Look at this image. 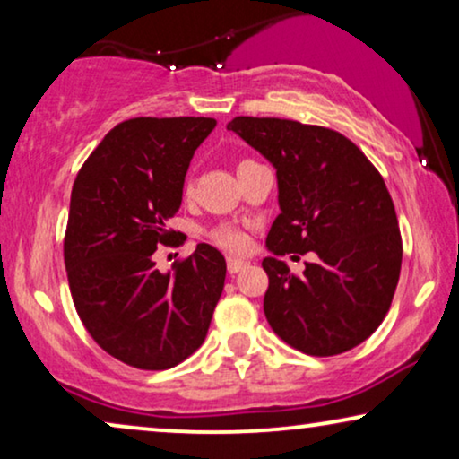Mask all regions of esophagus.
Wrapping results in <instances>:
<instances>
[{"instance_id":"obj_1","label":"esophagus","mask_w":459,"mask_h":459,"mask_svg":"<svg viewBox=\"0 0 459 459\" xmlns=\"http://www.w3.org/2000/svg\"><path fill=\"white\" fill-rule=\"evenodd\" d=\"M244 267H248V261L238 259V256H228V272H230V273L242 272Z\"/></svg>"}]
</instances>
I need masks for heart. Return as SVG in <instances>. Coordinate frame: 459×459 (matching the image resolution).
I'll return each instance as SVG.
<instances>
[{"mask_svg": "<svg viewBox=\"0 0 459 459\" xmlns=\"http://www.w3.org/2000/svg\"><path fill=\"white\" fill-rule=\"evenodd\" d=\"M212 240L230 250H244L248 247V238L244 231L236 228H219L212 231Z\"/></svg>", "mask_w": 459, "mask_h": 459, "instance_id": "obj_1", "label": "heart"}]
</instances>
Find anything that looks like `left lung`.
I'll use <instances>...</instances> for the list:
<instances>
[{
  "label": "left lung",
  "instance_id": "1",
  "mask_svg": "<svg viewBox=\"0 0 459 459\" xmlns=\"http://www.w3.org/2000/svg\"><path fill=\"white\" fill-rule=\"evenodd\" d=\"M228 129L275 167L280 215L263 259L272 330L307 355L357 347L391 309L399 281L397 212L385 179L338 131L288 118L236 117ZM311 252L294 276L281 256Z\"/></svg>",
  "mask_w": 459,
  "mask_h": 459
}]
</instances>
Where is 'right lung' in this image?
Here are the masks:
<instances>
[{
    "label": "right lung",
    "instance_id": "right-lung-1",
    "mask_svg": "<svg viewBox=\"0 0 459 459\" xmlns=\"http://www.w3.org/2000/svg\"><path fill=\"white\" fill-rule=\"evenodd\" d=\"M215 125L206 117L129 118L106 134L73 184L65 265L74 309L93 341L127 366H178L209 332L223 255L203 242L167 273L152 255L173 240L167 221Z\"/></svg>",
    "mask_w": 459,
    "mask_h": 459
}]
</instances>
